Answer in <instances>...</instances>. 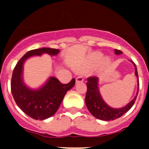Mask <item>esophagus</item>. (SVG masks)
<instances>
[{
  "instance_id": "esophagus-1",
  "label": "esophagus",
  "mask_w": 149,
  "mask_h": 149,
  "mask_svg": "<svg viewBox=\"0 0 149 149\" xmlns=\"http://www.w3.org/2000/svg\"><path fill=\"white\" fill-rule=\"evenodd\" d=\"M83 81H84V79H83V77H82V76H78V77L76 79V84L82 83Z\"/></svg>"
}]
</instances>
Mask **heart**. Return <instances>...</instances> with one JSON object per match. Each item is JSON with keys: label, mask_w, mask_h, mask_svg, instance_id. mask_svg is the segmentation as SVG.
<instances>
[{"label": "heart", "mask_w": 149, "mask_h": 149, "mask_svg": "<svg viewBox=\"0 0 149 149\" xmlns=\"http://www.w3.org/2000/svg\"><path fill=\"white\" fill-rule=\"evenodd\" d=\"M103 54L100 52H95L91 53L86 60V65L88 67H94L102 60ZM109 58H104L102 61L103 65H107L110 63Z\"/></svg>", "instance_id": "1"}]
</instances>
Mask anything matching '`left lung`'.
I'll return each instance as SVG.
<instances>
[{"instance_id": "1", "label": "left lung", "mask_w": 149, "mask_h": 149, "mask_svg": "<svg viewBox=\"0 0 149 149\" xmlns=\"http://www.w3.org/2000/svg\"><path fill=\"white\" fill-rule=\"evenodd\" d=\"M115 53L116 55H120L123 53V52L119 49H115ZM130 62L135 66V75L139 80V75H138L136 66L133 61H130ZM98 81L99 79L96 76L88 77L87 79V91L85 98L86 105L88 111L96 118L106 121L114 120H116L123 116L134 104L136 98H137L138 93H139V82H138V91L134 99L123 107L117 109V108L111 107L104 101L101 94H100V89H99Z\"/></svg>"}]
</instances>
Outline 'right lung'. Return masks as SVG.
<instances>
[{"instance_id": "1", "label": "right lung", "mask_w": 149, "mask_h": 149, "mask_svg": "<svg viewBox=\"0 0 149 149\" xmlns=\"http://www.w3.org/2000/svg\"><path fill=\"white\" fill-rule=\"evenodd\" d=\"M60 50L43 47L30 50L19 61L13 69L11 78V93L16 104L28 116L34 120H45L52 117L58 111L66 92L75 85L73 79L68 84H61L55 77L49 78L38 89L29 88L23 81V66L26 59L31 56L47 53L57 55Z\"/></svg>"}]
</instances>
